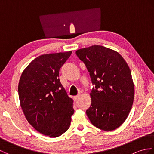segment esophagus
<instances>
[{
  "instance_id": "34e87169",
  "label": "esophagus",
  "mask_w": 154,
  "mask_h": 154,
  "mask_svg": "<svg viewBox=\"0 0 154 154\" xmlns=\"http://www.w3.org/2000/svg\"><path fill=\"white\" fill-rule=\"evenodd\" d=\"M79 95H77V96H75L73 97V99L75 101H77L78 99H79Z\"/></svg>"
}]
</instances>
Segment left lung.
<instances>
[{
	"label": "left lung",
	"instance_id": "left-lung-1",
	"mask_svg": "<svg viewBox=\"0 0 154 154\" xmlns=\"http://www.w3.org/2000/svg\"><path fill=\"white\" fill-rule=\"evenodd\" d=\"M76 54L85 64L94 85L88 118L104 131L118 128L128 116L134 97L128 65L118 52L102 45L80 49Z\"/></svg>",
	"mask_w": 154,
	"mask_h": 154
}]
</instances>
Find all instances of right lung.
<instances>
[{
	"label": "right lung",
	"instance_id": "add662e5",
	"mask_svg": "<svg viewBox=\"0 0 154 154\" xmlns=\"http://www.w3.org/2000/svg\"><path fill=\"white\" fill-rule=\"evenodd\" d=\"M72 51L42 55L29 64L18 83L20 106L28 122L45 136L56 138L70 126L73 100L59 79Z\"/></svg>",
	"mask_w": 154,
	"mask_h": 154
}]
</instances>
